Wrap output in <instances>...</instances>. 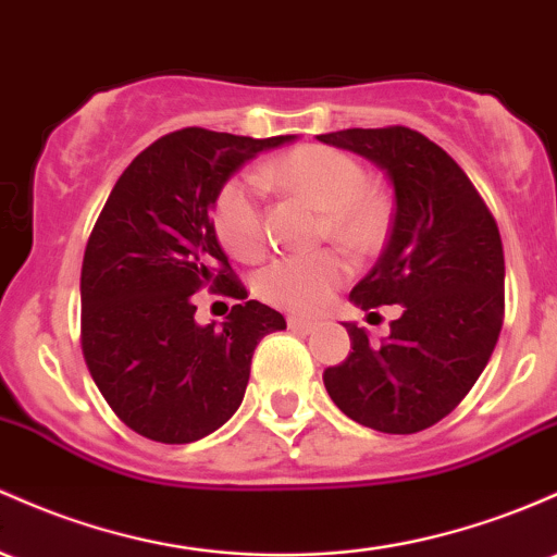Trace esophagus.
I'll list each match as a JSON object with an SVG mask.
<instances>
[{
    "mask_svg": "<svg viewBox=\"0 0 557 557\" xmlns=\"http://www.w3.org/2000/svg\"><path fill=\"white\" fill-rule=\"evenodd\" d=\"M288 327H293V330H301V333H311V330L320 327V320H309V317L290 314V317H288Z\"/></svg>",
    "mask_w": 557,
    "mask_h": 557,
    "instance_id": "34e87169",
    "label": "esophagus"
}]
</instances>
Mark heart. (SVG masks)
Masks as SVG:
<instances>
[{"mask_svg": "<svg viewBox=\"0 0 557 557\" xmlns=\"http://www.w3.org/2000/svg\"><path fill=\"white\" fill-rule=\"evenodd\" d=\"M261 182L280 193L298 195L322 209L320 237L338 243L351 256H368L386 240L391 206L381 187L348 152L330 145H298L259 171ZM213 230L222 246L243 261L267 250V222L253 180L232 176L213 198ZM348 264L335 250L290 253L272 261L259 277L269 304L290 311H317L346 283Z\"/></svg>", "mask_w": 557, "mask_h": 557, "instance_id": "1", "label": "heart"}]
</instances>
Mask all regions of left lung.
Instances as JSON below:
<instances>
[{
  "label": "left lung",
  "instance_id": "obj_1",
  "mask_svg": "<svg viewBox=\"0 0 557 557\" xmlns=\"http://www.w3.org/2000/svg\"><path fill=\"white\" fill-rule=\"evenodd\" d=\"M320 143L359 152L391 176L388 243L351 301L364 311L401 307L381 344L346 322L351 354L322 381L335 407L372 431H425L466 399L497 346L505 320L497 222L455 158L409 126L330 132Z\"/></svg>",
  "mask_w": 557,
  "mask_h": 557
}]
</instances>
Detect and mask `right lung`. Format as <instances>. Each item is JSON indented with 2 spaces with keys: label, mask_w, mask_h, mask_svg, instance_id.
Here are the masks:
<instances>
[{
  "label": "right lung",
  "mask_w": 557,
  "mask_h": 557,
  "mask_svg": "<svg viewBox=\"0 0 557 557\" xmlns=\"http://www.w3.org/2000/svg\"><path fill=\"white\" fill-rule=\"evenodd\" d=\"M285 137L187 129L156 139L124 169L82 264V351L106 401L139 436L189 444L240 407L250 357L285 317L246 301L213 230L211 206L232 171ZM242 301L222 331L194 322V293Z\"/></svg>",
  "instance_id": "1"
}]
</instances>
